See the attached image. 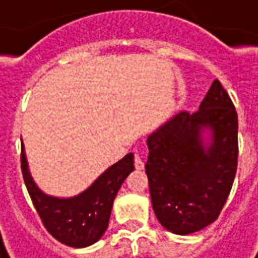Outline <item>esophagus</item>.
<instances>
[{"label":"esophagus","mask_w":258,"mask_h":258,"mask_svg":"<svg viewBox=\"0 0 258 258\" xmlns=\"http://www.w3.org/2000/svg\"><path fill=\"white\" fill-rule=\"evenodd\" d=\"M134 166H136V169H143L144 168V162L139 153L134 155Z\"/></svg>","instance_id":"esophagus-1"}]
</instances>
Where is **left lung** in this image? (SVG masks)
Listing matches in <instances>:
<instances>
[{"mask_svg":"<svg viewBox=\"0 0 258 258\" xmlns=\"http://www.w3.org/2000/svg\"><path fill=\"white\" fill-rule=\"evenodd\" d=\"M210 129L207 148L201 133ZM146 174L155 215L163 228L188 235L218 219L238 165V115L215 80L199 111L179 112L147 139Z\"/></svg>","mask_w":258,"mask_h":258,"instance_id":"8db88e82","label":"left lung"}]
</instances>
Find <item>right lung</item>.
I'll return each instance as SVG.
<instances>
[{"label": "right lung", "mask_w": 258, "mask_h": 258, "mask_svg": "<svg viewBox=\"0 0 258 258\" xmlns=\"http://www.w3.org/2000/svg\"><path fill=\"white\" fill-rule=\"evenodd\" d=\"M133 171L134 155L128 153L108 168L82 194L71 199H58L46 196L38 188L27 169V160L22 146L24 184L43 226L55 239L74 248L92 245L105 234L115 196Z\"/></svg>", "instance_id": "right-lung-1"}]
</instances>
